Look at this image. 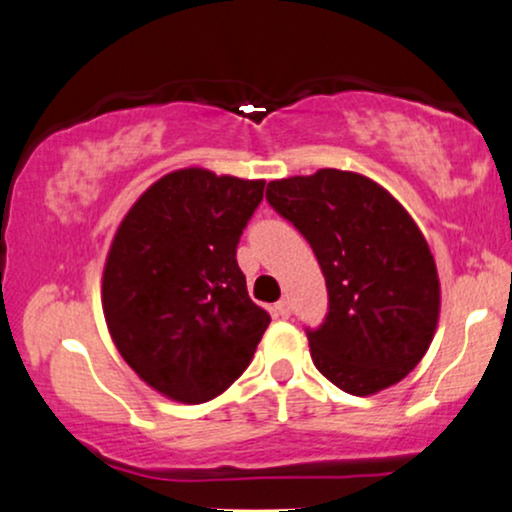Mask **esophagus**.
Masks as SVG:
<instances>
[{"instance_id":"1","label":"esophagus","mask_w":512,"mask_h":512,"mask_svg":"<svg viewBox=\"0 0 512 512\" xmlns=\"http://www.w3.org/2000/svg\"><path fill=\"white\" fill-rule=\"evenodd\" d=\"M274 315L281 317V319L291 317V303H288V300H279V303L274 305Z\"/></svg>"}]
</instances>
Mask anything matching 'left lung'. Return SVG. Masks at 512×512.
I'll return each mask as SVG.
<instances>
[{"mask_svg": "<svg viewBox=\"0 0 512 512\" xmlns=\"http://www.w3.org/2000/svg\"><path fill=\"white\" fill-rule=\"evenodd\" d=\"M267 202L322 267L329 312L307 329L315 367L353 396L398 384L439 322L436 264L410 214L374 181L338 169L272 181Z\"/></svg>", "mask_w": 512, "mask_h": 512, "instance_id": "8db88e82", "label": "left lung"}]
</instances>
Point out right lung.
I'll list each match as a JSON object with an SVG mask.
<instances>
[{"mask_svg": "<svg viewBox=\"0 0 512 512\" xmlns=\"http://www.w3.org/2000/svg\"><path fill=\"white\" fill-rule=\"evenodd\" d=\"M264 181L181 169L140 195L102 279L109 334L140 379L181 403L236 381L272 317L248 295L236 250Z\"/></svg>", "mask_w": 512, "mask_h": 512, "instance_id": "obj_1", "label": "right lung"}]
</instances>
